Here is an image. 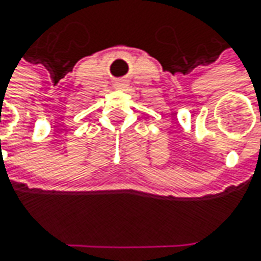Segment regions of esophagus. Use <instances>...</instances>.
Masks as SVG:
<instances>
[{"instance_id":"34e87169","label":"esophagus","mask_w":261,"mask_h":261,"mask_svg":"<svg viewBox=\"0 0 261 261\" xmlns=\"http://www.w3.org/2000/svg\"><path fill=\"white\" fill-rule=\"evenodd\" d=\"M126 87H127V84L123 83V81H119V83L116 84V88H120V90H123V88H126Z\"/></svg>"}]
</instances>
